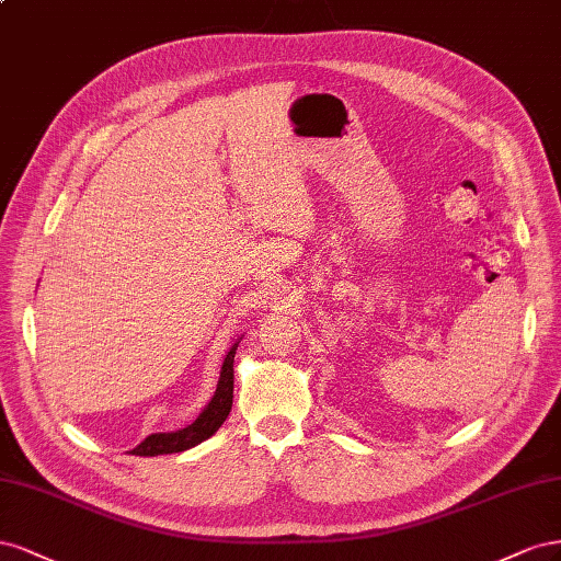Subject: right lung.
<instances>
[{
    "instance_id": "obj_1",
    "label": "right lung",
    "mask_w": 561,
    "mask_h": 561,
    "mask_svg": "<svg viewBox=\"0 0 561 561\" xmlns=\"http://www.w3.org/2000/svg\"><path fill=\"white\" fill-rule=\"evenodd\" d=\"M234 343L230 347V352L226 355V362H222V369H220V380H218V388L216 394L211 397L209 407H206L199 415L197 421L183 427V430H175V432H164V435H150L142 439L131 454L136 456H159V454H181L192 449V446L202 444L204 439H209L214 432L226 423L228 413L232 409V390H234V369H232V362H234V352H237Z\"/></svg>"
}]
</instances>
